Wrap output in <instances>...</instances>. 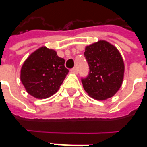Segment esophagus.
Here are the masks:
<instances>
[{"instance_id": "34e87169", "label": "esophagus", "mask_w": 147, "mask_h": 147, "mask_svg": "<svg viewBox=\"0 0 147 147\" xmlns=\"http://www.w3.org/2000/svg\"><path fill=\"white\" fill-rule=\"evenodd\" d=\"M71 71L72 73H77V71H78V69H77V67H73V68L71 70Z\"/></svg>"}]
</instances>
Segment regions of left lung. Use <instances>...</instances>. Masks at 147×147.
<instances>
[{
  "label": "left lung",
  "instance_id": "obj_1",
  "mask_svg": "<svg viewBox=\"0 0 147 147\" xmlns=\"http://www.w3.org/2000/svg\"><path fill=\"white\" fill-rule=\"evenodd\" d=\"M89 72L81 78L83 87L90 97L105 100L113 97L122 84L124 65L118 49L105 40L86 46L84 53Z\"/></svg>",
  "mask_w": 147,
  "mask_h": 147
}]
</instances>
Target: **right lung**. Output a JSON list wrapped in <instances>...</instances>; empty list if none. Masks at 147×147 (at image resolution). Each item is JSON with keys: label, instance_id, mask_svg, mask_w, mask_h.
<instances>
[{"label": "right lung", "instance_id": "1", "mask_svg": "<svg viewBox=\"0 0 147 147\" xmlns=\"http://www.w3.org/2000/svg\"><path fill=\"white\" fill-rule=\"evenodd\" d=\"M64 63L53 49L43 46L33 52L21 68L20 79L27 92L39 99L55 94L69 71Z\"/></svg>", "mask_w": 147, "mask_h": 147}]
</instances>
